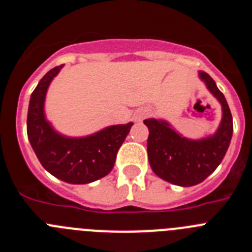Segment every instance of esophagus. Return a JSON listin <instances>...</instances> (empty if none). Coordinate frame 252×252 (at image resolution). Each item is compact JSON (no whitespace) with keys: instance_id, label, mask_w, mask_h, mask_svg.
Masks as SVG:
<instances>
[{"instance_id":"obj_1","label":"esophagus","mask_w":252,"mask_h":252,"mask_svg":"<svg viewBox=\"0 0 252 252\" xmlns=\"http://www.w3.org/2000/svg\"><path fill=\"white\" fill-rule=\"evenodd\" d=\"M149 111L146 110V108H141V110H139L136 112V115H135V119L137 120V121H141V120H144L148 116Z\"/></svg>"}]
</instances>
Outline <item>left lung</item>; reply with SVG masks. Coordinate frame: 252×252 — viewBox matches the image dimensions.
I'll list each match as a JSON object with an SVG mask.
<instances>
[{
  "label": "left lung",
  "mask_w": 252,
  "mask_h": 252,
  "mask_svg": "<svg viewBox=\"0 0 252 252\" xmlns=\"http://www.w3.org/2000/svg\"><path fill=\"white\" fill-rule=\"evenodd\" d=\"M207 90L222 106V120L213 135L199 140L182 136L165 120L148 119V158L153 171L161 179L180 187L202 183L221 164L232 139L233 124L223 93L206 72L198 73Z\"/></svg>",
  "instance_id": "8db88e82"
}]
</instances>
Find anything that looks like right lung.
I'll return each mask as SVG.
<instances>
[{"label":"right lung","instance_id":"right-lung-1","mask_svg":"<svg viewBox=\"0 0 252 252\" xmlns=\"http://www.w3.org/2000/svg\"><path fill=\"white\" fill-rule=\"evenodd\" d=\"M64 65L49 70L31 93L28 111V137L45 170L70 184H88L106 177L132 122L112 125L88 136L70 137L58 132L46 120L45 97L51 81Z\"/></svg>","mask_w":252,"mask_h":252}]
</instances>
